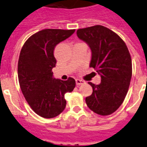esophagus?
Wrapping results in <instances>:
<instances>
[{
	"label": "esophagus",
	"mask_w": 147,
	"mask_h": 147,
	"mask_svg": "<svg viewBox=\"0 0 147 147\" xmlns=\"http://www.w3.org/2000/svg\"><path fill=\"white\" fill-rule=\"evenodd\" d=\"M85 83V82L82 81V80H79V79H76V85H82V84H84Z\"/></svg>",
	"instance_id": "1"
}]
</instances>
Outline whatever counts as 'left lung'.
Listing matches in <instances>:
<instances>
[{
  "label": "left lung",
  "mask_w": 147,
  "mask_h": 147,
  "mask_svg": "<svg viewBox=\"0 0 147 147\" xmlns=\"http://www.w3.org/2000/svg\"><path fill=\"white\" fill-rule=\"evenodd\" d=\"M78 37L91 50L90 67L101 76V83L88 82L93 93L86 97L88 107L101 115H108L120 107L126 97L131 77L132 59L125 42L103 26L78 29Z\"/></svg>",
  "instance_id": "obj_1"
}]
</instances>
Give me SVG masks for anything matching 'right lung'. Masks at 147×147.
I'll list each match as a JSON object with an SVG mask.
<instances>
[{
	"label": "right lung",
	"mask_w": 147,
	"mask_h": 147,
	"mask_svg": "<svg viewBox=\"0 0 147 147\" xmlns=\"http://www.w3.org/2000/svg\"><path fill=\"white\" fill-rule=\"evenodd\" d=\"M75 29H47L35 33L20 51L18 65V80L26 100L37 115L45 119L57 116L65 110V94L73 91L74 79H55L52 68L57 60L55 46L71 37Z\"/></svg>",
	"instance_id": "right-lung-1"
}]
</instances>
